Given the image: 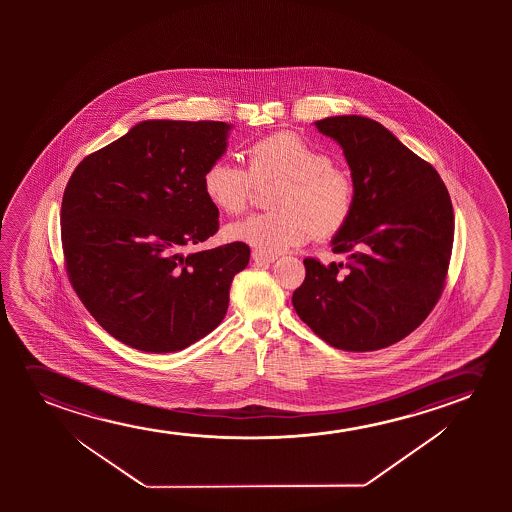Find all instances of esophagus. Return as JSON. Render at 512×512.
Here are the masks:
<instances>
[{
  "label": "esophagus",
  "instance_id": "34e87169",
  "mask_svg": "<svg viewBox=\"0 0 512 512\" xmlns=\"http://www.w3.org/2000/svg\"><path fill=\"white\" fill-rule=\"evenodd\" d=\"M252 259L255 260L257 264H273L274 260L278 259V257L273 255V253H264L255 250V252H252Z\"/></svg>",
  "mask_w": 512,
  "mask_h": 512
}]
</instances>
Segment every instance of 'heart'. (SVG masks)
I'll list each match as a JSON object with an SVG mask.
<instances>
[{
    "instance_id": "heart-1",
    "label": "heart",
    "mask_w": 512,
    "mask_h": 512,
    "mask_svg": "<svg viewBox=\"0 0 512 512\" xmlns=\"http://www.w3.org/2000/svg\"><path fill=\"white\" fill-rule=\"evenodd\" d=\"M248 171L218 159L203 175L204 196L227 215L245 210L255 183L281 180L271 204L278 210L253 213L227 225L231 241L264 253L285 252L306 243L313 232L330 238L346 224L355 187L344 169L330 164L329 155L299 134H269L246 150Z\"/></svg>"
}]
</instances>
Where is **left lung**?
<instances>
[{
    "label": "left lung",
    "instance_id": "left-lung-1",
    "mask_svg": "<svg viewBox=\"0 0 512 512\" xmlns=\"http://www.w3.org/2000/svg\"><path fill=\"white\" fill-rule=\"evenodd\" d=\"M315 126L343 148L355 199L330 241L343 262L304 259L292 304L330 346L381 350L411 334L441 297L455 232L451 199L439 173L376 120L336 115Z\"/></svg>",
    "mask_w": 512,
    "mask_h": 512
}]
</instances>
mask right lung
Listing matches in <instances>:
<instances>
[{
	"label": "right lung",
	"instance_id": "add662e5",
	"mask_svg": "<svg viewBox=\"0 0 512 512\" xmlns=\"http://www.w3.org/2000/svg\"><path fill=\"white\" fill-rule=\"evenodd\" d=\"M231 124L143 120L85 157L61 206L64 259L80 301L120 343L173 353L217 329L250 248L183 255L218 231L203 175Z\"/></svg>",
	"mask_w": 512,
	"mask_h": 512
}]
</instances>
